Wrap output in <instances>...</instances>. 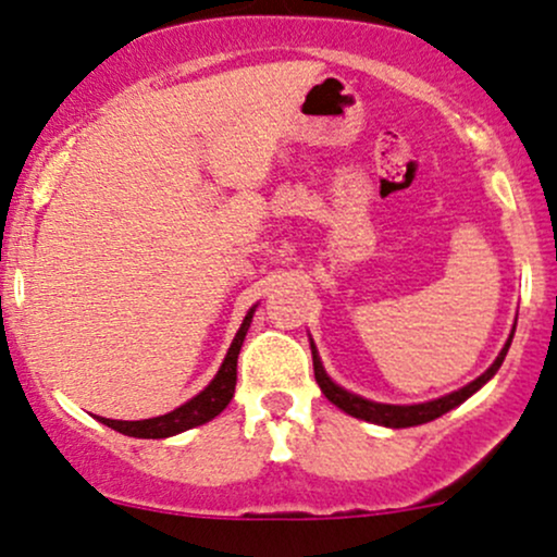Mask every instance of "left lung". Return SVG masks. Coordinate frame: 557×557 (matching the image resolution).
Instances as JSON below:
<instances>
[{
	"label": "left lung",
	"mask_w": 557,
	"mask_h": 557,
	"mask_svg": "<svg viewBox=\"0 0 557 557\" xmlns=\"http://www.w3.org/2000/svg\"><path fill=\"white\" fill-rule=\"evenodd\" d=\"M510 341H513V332H510L508 343L503 345L500 356H497L495 363H492V367L482 376H476L474 382H469V385H466V387L456 389V393H450V395H443V398H437V400L413 403V406H393V403H374V400L361 398V395L348 393V389H343L341 385H335V382H332L330 376H327V372H324L322 361H319L314 341H311V359H314V376H317L319 387H322V393L327 395L330 403H335L337 408H343L345 413H350V417H356V419L372 421V424H380V426H393V430H403V426L426 424V421L443 417V413L450 411V408L461 406L466 398H471V395H474L479 387L487 385L492 376H495L497 369H500L505 354H508V348H510Z\"/></svg>",
	"instance_id": "8db88e82"
}]
</instances>
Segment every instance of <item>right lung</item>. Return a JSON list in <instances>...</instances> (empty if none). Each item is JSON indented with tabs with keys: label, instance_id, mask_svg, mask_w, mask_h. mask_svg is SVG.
<instances>
[{
	"label": "right lung",
	"instance_id": "right-lung-1",
	"mask_svg": "<svg viewBox=\"0 0 557 557\" xmlns=\"http://www.w3.org/2000/svg\"><path fill=\"white\" fill-rule=\"evenodd\" d=\"M253 309H248L246 319H243L240 330L235 332V341L230 345L225 361H222L220 372L196 398H190L188 403H183L181 408L175 411L164 413V417H154V419H144V421H117V419H104V417H96L101 424L112 426V430L127 434V437H144V440H162V437H172V434H181L185 430H194V426L207 424L214 417H220L222 411L227 408V403L233 400L235 393V380H238V354H240V345L246 341V332L251 327V319Z\"/></svg>",
	"mask_w": 557,
	"mask_h": 557
}]
</instances>
